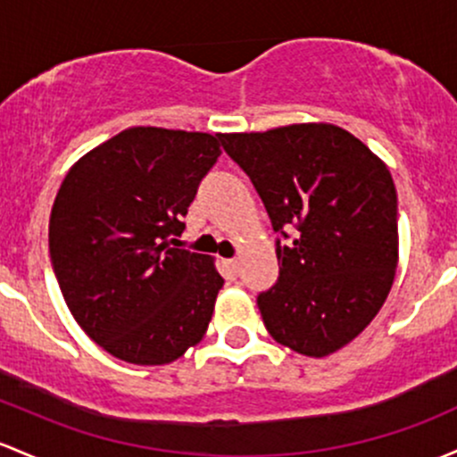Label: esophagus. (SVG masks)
<instances>
[{
	"label": "esophagus",
	"instance_id": "obj_1",
	"mask_svg": "<svg viewBox=\"0 0 457 457\" xmlns=\"http://www.w3.org/2000/svg\"><path fill=\"white\" fill-rule=\"evenodd\" d=\"M223 267H225V270H228L229 275H238V270H240L238 260H225Z\"/></svg>",
	"mask_w": 457,
	"mask_h": 457
}]
</instances>
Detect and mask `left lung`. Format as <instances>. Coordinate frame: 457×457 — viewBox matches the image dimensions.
Returning a JSON list of instances; mask_svg holds the SVG:
<instances>
[{
	"label": "left lung",
	"mask_w": 457,
	"mask_h": 457,
	"mask_svg": "<svg viewBox=\"0 0 457 457\" xmlns=\"http://www.w3.org/2000/svg\"><path fill=\"white\" fill-rule=\"evenodd\" d=\"M278 240L279 279L258 295L264 328L310 358L343 349L378 317L399 262L397 190L382 158L332 123L220 134Z\"/></svg>",
	"instance_id": "obj_1"
}]
</instances>
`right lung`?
I'll list each match as a JSON object with an SVG mask.
<instances>
[{
	"label": "right lung",
	"mask_w": 457,
	"mask_h": 457,
	"mask_svg": "<svg viewBox=\"0 0 457 457\" xmlns=\"http://www.w3.org/2000/svg\"><path fill=\"white\" fill-rule=\"evenodd\" d=\"M220 134L128 128L60 184L49 253L79 328L114 358L158 367L204 338L223 278L179 249L182 217L220 155Z\"/></svg>",
	"instance_id": "add662e5"
}]
</instances>
